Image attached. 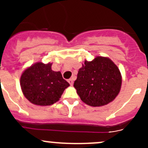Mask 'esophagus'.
<instances>
[{"label":"esophagus","instance_id":"1","mask_svg":"<svg viewBox=\"0 0 148 148\" xmlns=\"http://www.w3.org/2000/svg\"><path fill=\"white\" fill-rule=\"evenodd\" d=\"M68 82L69 83V84L71 85V86H72L73 82H74V79L71 78V79H68Z\"/></svg>","mask_w":148,"mask_h":148}]
</instances>
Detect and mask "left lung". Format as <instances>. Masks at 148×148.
<instances>
[{
	"mask_svg": "<svg viewBox=\"0 0 148 148\" xmlns=\"http://www.w3.org/2000/svg\"><path fill=\"white\" fill-rule=\"evenodd\" d=\"M121 84L118 67L108 58L97 56L92 62L85 61L79 70L74 86L85 104L99 107L115 99Z\"/></svg>",
	"mask_w": 148,
	"mask_h": 148,
	"instance_id": "8db88e82",
	"label": "left lung"
}]
</instances>
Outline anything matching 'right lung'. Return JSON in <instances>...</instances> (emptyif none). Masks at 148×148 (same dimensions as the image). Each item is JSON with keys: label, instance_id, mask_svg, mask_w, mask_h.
<instances>
[{"label": "right lung", "instance_id": "obj_1", "mask_svg": "<svg viewBox=\"0 0 148 148\" xmlns=\"http://www.w3.org/2000/svg\"><path fill=\"white\" fill-rule=\"evenodd\" d=\"M52 64L38 62L25 70L21 77V87L26 99L36 105L54 104L69 86L60 71H53Z\"/></svg>", "mask_w": 148, "mask_h": 148}]
</instances>
